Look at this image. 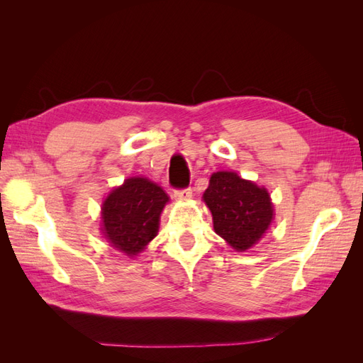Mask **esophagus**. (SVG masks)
Segmentation results:
<instances>
[{"label":"esophagus","mask_w":363,"mask_h":363,"mask_svg":"<svg viewBox=\"0 0 363 363\" xmlns=\"http://www.w3.org/2000/svg\"><path fill=\"white\" fill-rule=\"evenodd\" d=\"M174 199L179 200V201L189 200V199H192V189L191 188H186V189L174 191Z\"/></svg>","instance_id":"1"}]
</instances>
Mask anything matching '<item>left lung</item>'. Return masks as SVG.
<instances>
[{"label":"left lung","mask_w":363,"mask_h":363,"mask_svg":"<svg viewBox=\"0 0 363 363\" xmlns=\"http://www.w3.org/2000/svg\"><path fill=\"white\" fill-rule=\"evenodd\" d=\"M203 200L212 212L216 235L236 251L255 245L272 223L274 207L268 191L232 171L212 174Z\"/></svg>","instance_id":"8db88e82"}]
</instances>
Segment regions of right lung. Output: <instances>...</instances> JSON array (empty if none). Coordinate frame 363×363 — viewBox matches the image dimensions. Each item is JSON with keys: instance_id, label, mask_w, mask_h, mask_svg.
I'll return each instance as SVG.
<instances>
[{"instance_id": "add662e5", "label": "right lung", "mask_w": 363, "mask_h": 363, "mask_svg": "<svg viewBox=\"0 0 363 363\" xmlns=\"http://www.w3.org/2000/svg\"><path fill=\"white\" fill-rule=\"evenodd\" d=\"M169 196L156 183L131 177L118 186L101 207L103 235L127 256H136L156 238L160 213Z\"/></svg>"}]
</instances>
